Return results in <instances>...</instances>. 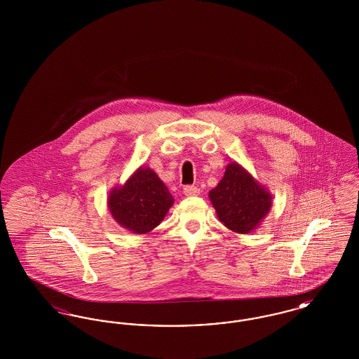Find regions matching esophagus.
<instances>
[{"label": "esophagus", "mask_w": 359, "mask_h": 359, "mask_svg": "<svg viewBox=\"0 0 359 359\" xmlns=\"http://www.w3.org/2000/svg\"><path fill=\"white\" fill-rule=\"evenodd\" d=\"M183 192L186 196H196L201 194V189L195 186H186L183 188Z\"/></svg>", "instance_id": "34e87169"}]
</instances>
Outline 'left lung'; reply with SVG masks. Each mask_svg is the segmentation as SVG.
Here are the masks:
<instances>
[{
  "label": "left lung",
  "instance_id": "obj_1",
  "mask_svg": "<svg viewBox=\"0 0 359 359\" xmlns=\"http://www.w3.org/2000/svg\"><path fill=\"white\" fill-rule=\"evenodd\" d=\"M208 196L219 221L239 234L253 231L272 207L269 191L237 163L226 167L222 180Z\"/></svg>",
  "mask_w": 359,
  "mask_h": 359
}]
</instances>
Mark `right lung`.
I'll return each mask as SVG.
<instances>
[{"label": "right lung", "instance_id": "add662e5", "mask_svg": "<svg viewBox=\"0 0 359 359\" xmlns=\"http://www.w3.org/2000/svg\"><path fill=\"white\" fill-rule=\"evenodd\" d=\"M109 210L123 229L145 234L157 227L173 205L170 189L151 168L140 167L109 195Z\"/></svg>", "mask_w": 359, "mask_h": 359}]
</instances>
